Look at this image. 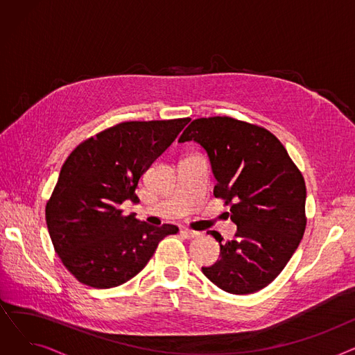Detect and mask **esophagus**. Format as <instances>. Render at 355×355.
Masks as SVG:
<instances>
[{
	"label": "esophagus",
	"mask_w": 355,
	"mask_h": 355,
	"mask_svg": "<svg viewBox=\"0 0 355 355\" xmlns=\"http://www.w3.org/2000/svg\"><path fill=\"white\" fill-rule=\"evenodd\" d=\"M181 234H182L184 237H187V239H196V237H198V236H200V233H198V232L189 230V229H182V230H181Z\"/></svg>",
	"instance_id": "1"
}]
</instances>
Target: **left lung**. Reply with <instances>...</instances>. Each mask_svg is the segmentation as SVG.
<instances>
[{"label":"left lung","mask_w":355,"mask_h":355,"mask_svg":"<svg viewBox=\"0 0 355 355\" xmlns=\"http://www.w3.org/2000/svg\"><path fill=\"white\" fill-rule=\"evenodd\" d=\"M194 141L209 155L217 180L214 197L230 206L237 226L220 245V260L202 273L234 295L273 282L301 243L306 226L305 181L282 142L268 129L229 116L193 121L178 142Z\"/></svg>","instance_id":"obj_1"}]
</instances>
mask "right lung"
I'll list each match as a JSON object with an SVG mask.
<instances>
[{"mask_svg":"<svg viewBox=\"0 0 355 355\" xmlns=\"http://www.w3.org/2000/svg\"><path fill=\"white\" fill-rule=\"evenodd\" d=\"M191 119L130 121L107 128L73 149L46 204L55 253L80 284L115 288L138 275L159 241L178 227L149 226L123 216L125 200L138 202L141 175Z\"/></svg>","mask_w":355,"mask_h":355,"instance_id":"obj_1","label":"right lung"}]
</instances>
